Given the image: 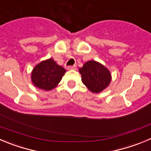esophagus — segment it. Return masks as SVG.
<instances>
[{"label": "esophagus", "mask_w": 151, "mask_h": 151, "mask_svg": "<svg viewBox=\"0 0 151 151\" xmlns=\"http://www.w3.org/2000/svg\"><path fill=\"white\" fill-rule=\"evenodd\" d=\"M76 68H77V66L76 65H70V66H68L67 69L68 70H74V69H76Z\"/></svg>", "instance_id": "1"}]
</instances>
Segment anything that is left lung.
<instances>
[{
  "label": "left lung",
  "mask_w": 151,
  "mask_h": 151,
  "mask_svg": "<svg viewBox=\"0 0 151 151\" xmlns=\"http://www.w3.org/2000/svg\"><path fill=\"white\" fill-rule=\"evenodd\" d=\"M82 82L88 90L94 93H99L105 89L111 82V74L108 68L101 63L91 60L84 63L79 68Z\"/></svg>",
  "instance_id": "left-lung-1"
}]
</instances>
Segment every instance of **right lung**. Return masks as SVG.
I'll return each instance as SVG.
<instances>
[{
    "instance_id": "obj_1",
    "label": "right lung",
    "mask_w": 151,
    "mask_h": 151,
    "mask_svg": "<svg viewBox=\"0 0 151 151\" xmlns=\"http://www.w3.org/2000/svg\"><path fill=\"white\" fill-rule=\"evenodd\" d=\"M65 72L64 68L50 58L35 66L31 73V80L37 88L50 91L58 85Z\"/></svg>"
}]
</instances>
